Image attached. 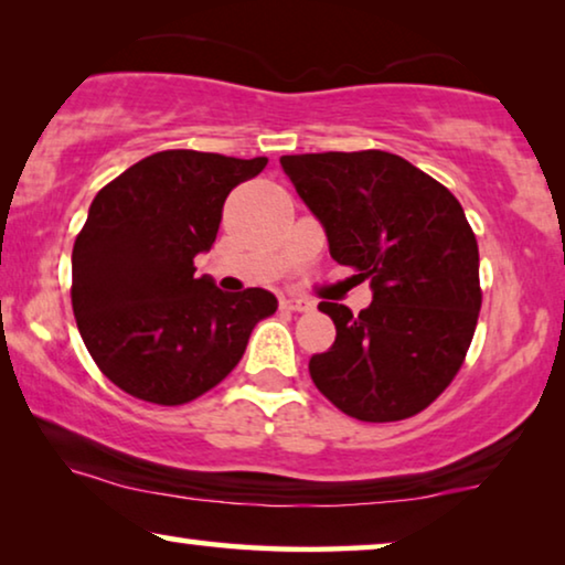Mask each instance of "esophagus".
<instances>
[{
    "instance_id": "34e87169",
    "label": "esophagus",
    "mask_w": 565,
    "mask_h": 565,
    "mask_svg": "<svg viewBox=\"0 0 565 565\" xmlns=\"http://www.w3.org/2000/svg\"><path fill=\"white\" fill-rule=\"evenodd\" d=\"M280 308H282V311H296V313H308V311H313V303H311V300H306V298H296V296H288V298H282V300H280Z\"/></svg>"
}]
</instances>
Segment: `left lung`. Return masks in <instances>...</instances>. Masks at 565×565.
Instances as JSON below:
<instances>
[{"label":"left lung","mask_w":565,"mask_h":565,"mask_svg":"<svg viewBox=\"0 0 565 565\" xmlns=\"http://www.w3.org/2000/svg\"><path fill=\"white\" fill-rule=\"evenodd\" d=\"M280 164L331 257L373 288L358 316L319 303L337 339L308 362L316 388L360 422L424 412L466 362L481 311L478 242L458 198L388 151L296 153Z\"/></svg>","instance_id":"8db88e82"}]
</instances>
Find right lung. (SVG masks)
I'll use <instances>...</instances> for the list:
<instances>
[{
	"instance_id": "add662e5",
	"label": "right lung",
	"mask_w": 565,
	"mask_h": 565,
	"mask_svg": "<svg viewBox=\"0 0 565 565\" xmlns=\"http://www.w3.org/2000/svg\"><path fill=\"white\" fill-rule=\"evenodd\" d=\"M265 157L169 149L107 182L72 252V306L92 360L128 396L182 406L238 365L252 329L277 311L262 288L221 292L195 277L228 192Z\"/></svg>"
}]
</instances>
